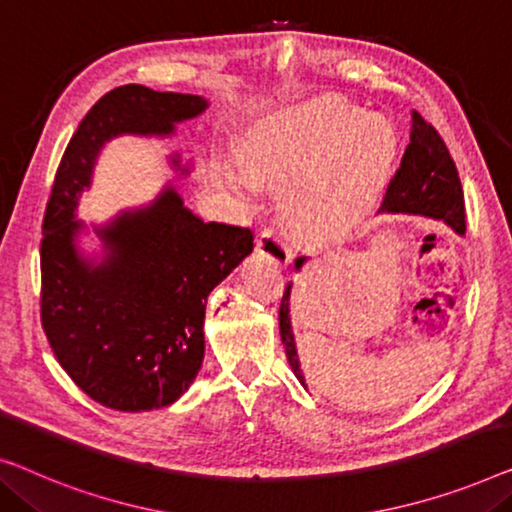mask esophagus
Listing matches in <instances>:
<instances>
[{"mask_svg": "<svg viewBox=\"0 0 512 512\" xmlns=\"http://www.w3.org/2000/svg\"><path fill=\"white\" fill-rule=\"evenodd\" d=\"M256 249L258 254H263L274 265H286L291 261V249H288L286 242L281 240L277 233L270 231V228H265V231L258 235Z\"/></svg>", "mask_w": 512, "mask_h": 512, "instance_id": "34e87169", "label": "esophagus"}]
</instances>
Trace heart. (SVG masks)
Masks as SVG:
<instances>
[{
	"instance_id": "heart-1",
	"label": "heart",
	"mask_w": 512,
	"mask_h": 512,
	"mask_svg": "<svg viewBox=\"0 0 512 512\" xmlns=\"http://www.w3.org/2000/svg\"><path fill=\"white\" fill-rule=\"evenodd\" d=\"M397 154L392 120L321 96L265 117L242 140V166L224 161L217 177L238 196L254 194V180L284 184L288 221L316 238H337L374 210Z\"/></svg>"
}]
</instances>
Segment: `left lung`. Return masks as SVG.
Instances as JSON below:
<instances>
[{
	"mask_svg": "<svg viewBox=\"0 0 512 512\" xmlns=\"http://www.w3.org/2000/svg\"><path fill=\"white\" fill-rule=\"evenodd\" d=\"M381 210L443 221L457 235H464L466 231L464 194L455 161L450 157L439 131L422 120V115L416 113V110L411 113V143L402 157V166H399L392 182L388 184ZM305 261L307 256L295 258V270H300ZM291 288L293 281H288L279 307V332L281 344L286 348L288 365H291L295 379L307 390L291 325Z\"/></svg>",
	"mask_w": 512,
	"mask_h": 512,
	"instance_id": "obj_1",
	"label": "left lung"
}]
</instances>
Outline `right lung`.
Listing matches in <instances>:
<instances>
[{
	"label": "right lung",
	"mask_w": 512,
	"mask_h": 512,
	"mask_svg": "<svg viewBox=\"0 0 512 512\" xmlns=\"http://www.w3.org/2000/svg\"><path fill=\"white\" fill-rule=\"evenodd\" d=\"M210 101L124 85L92 106L66 147L43 219L41 321L55 358L94 402L140 413L175 404L201 372L207 295L254 251L249 228L184 207L173 184L106 224L78 219L103 147L120 136L173 138ZM175 173L191 161L168 157ZM95 233L100 251L79 247Z\"/></svg>",
	"instance_id": "obj_1"
}]
</instances>
